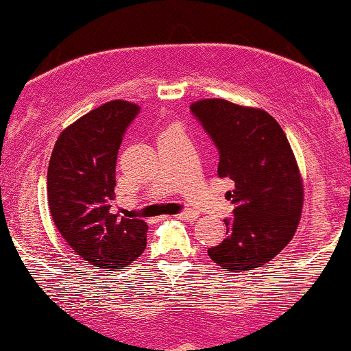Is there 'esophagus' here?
<instances>
[{"label": "esophagus", "instance_id": "1", "mask_svg": "<svg viewBox=\"0 0 351 351\" xmlns=\"http://www.w3.org/2000/svg\"><path fill=\"white\" fill-rule=\"evenodd\" d=\"M197 216H199V214H197L195 210H192V209L182 210V213L176 214V217H178V219H185V221H193V219H197Z\"/></svg>", "mask_w": 351, "mask_h": 351}]
</instances>
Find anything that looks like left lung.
I'll return each instance as SVG.
<instances>
[{
  "mask_svg": "<svg viewBox=\"0 0 351 351\" xmlns=\"http://www.w3.org/2000/svg\"><path fill=\"white\" fill-rule=\"evenodd\" d=\"M190 111L219 152V178L234 185L226 192L234 206L228 237L207 254L231 273L264 266L293 238L304 202L287 135L266 111L224 99L197 101Z\"/></svg>",
  "mask_w": 351,
  "mask_h": 351,
  "instance_id": "8db88e82",
  "label": "left lung"
}]
</instances>
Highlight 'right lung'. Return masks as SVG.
I'll list each match as a JSON object with an SVG mask.
<instances>
[{
	"label": "right lung",
	"mask_w": 351,
	"mask_h": 351,
	"mask_svg": "<svg viewBox=\"0 0 351 351\" xmlns=\"http://www.w3.org/2000/svg\"><path fill=\"white\" fill-rule=\"evenodd\" d=\"M141 108L111 101L58 137L47 168V200L66 243L90 266L120 271L144 252L149 226L111 210L121 141Z\"/></svg>",
	"instance_id": "1"
}]
</instances>
